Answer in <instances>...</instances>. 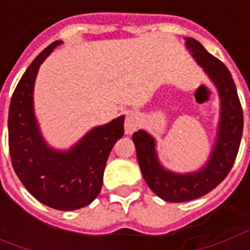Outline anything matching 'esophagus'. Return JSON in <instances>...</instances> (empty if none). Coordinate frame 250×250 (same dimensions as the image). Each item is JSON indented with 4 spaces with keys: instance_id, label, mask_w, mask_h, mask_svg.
<instances>
[{
    "instance_id": "esophagus-1",
    "label": "esophagus",
    "mask_w": 250,
    "mask_h": 250,
    "mask_svg": "<svg viewBox=\"0 0 250 250\" xmlns=\"http://www.w3.org/2000/svg\"><path fill=\"white\" fill-rule=\"evenodd\" d=\"M139 125V116L135 114V112H128L127 116H125V132L127 135H131L134 131H136Z\"/></svg>"
}]
</instances>
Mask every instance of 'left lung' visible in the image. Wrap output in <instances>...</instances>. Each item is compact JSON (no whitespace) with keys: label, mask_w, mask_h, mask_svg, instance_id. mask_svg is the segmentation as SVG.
I'll use <instances>...</instances> for the list:
<instances>
[{"label":"left lung","mask_w":250,"mask_h":250,"mask_svg":"<svg viewBox=\"0 0 250 250\" xmlns=\"http://www.w3.org/2000/svg\"><path fill=\"white\" fill-rule=\"evenodd\" d=\"M185 41L194 60L218 91L220 123L208 162L191 173H175L163 167L158 158L155 138L145 130L134 132L132 141L142 175L148 188L159 198L168 202L191 201L217 188L226 178L234 163L244 128L241 103L229 69L197 40L186 37Z\"/></svg>","instance_id":"1"}]
</instances>
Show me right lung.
<instances>
[{"mask_svg":"<svg viewBox=\"0 0 250 250\" xmlns=\"http://www.w3.org/2000/svg\"><path fill=\"white\" fill-rule=\"evenodd\" d=\"M55 41L36 57L14 89L8 118L9 151L17 177L41 204L56 210H76L96 198L112 147L125 134V115L93 127L68 150L51 147L35 115L33 91L40 65Z\"/></svg>","mask_w":250,"mask_h":250,"instance_id":"1","label":"right lung"}]
</instances>
